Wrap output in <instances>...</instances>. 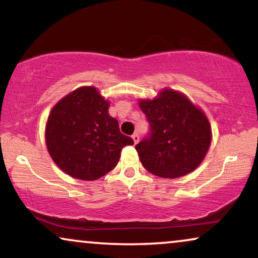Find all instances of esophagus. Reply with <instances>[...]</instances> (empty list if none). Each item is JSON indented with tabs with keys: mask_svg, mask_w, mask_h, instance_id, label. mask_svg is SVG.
Listing matches in <instances>:
<instances>
[{
	"mask_svg": "<svg viewBox=\"0 0 258 258\" xmlns=\"http://www.w3.org/2000/svg\"><path fill=\"white\" fill-rule=\"evenodd\" d=\"M132 139H133V141H134V144H138V143H139V134H138V133H134L133 136H132Z\"/></svg>",
	"mask_w": 258,
	"mask_h": 258,
	"instance_id": "34e87169",
	"label": "esophagus"
}]
</instances>
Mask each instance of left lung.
<instances>
[{
    "mask_svg": "<svg viewBox=\"0 0 258 258\" xmlns=\"http://www.w3.org/2000/svg\"><path fill=\"white\" fill-rule=\"evenodd\" d=\"M139 106L150 124V132L136 146L145 168L169 179L193 172L212 140L205 113L173 90H164L153 100H140Z\"/></svg>",
    "mask_w": 258,
    "mask_h": 258,
    "instance_id": "left-lung-1",
    "label": "left lung"
}]
</instances>
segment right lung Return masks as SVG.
Here are the masks:
<instances>
[{
  "label": "right lung",
  "instance_id": "obj_1",
  "mask_svg": "<svg viewBox=\"0 0 258 258\" xmlns=\"http://www.w3.org/2000/svg\"><path fill=\"white\" fill-rule=\"evenodd\" d=\"M96 88L84 86L58 101L48 118L46 147L52 160L72 177L92 181L117 166L122 147L133 145L108 114Z\"/></svg>",
  "mask_w": 258,
  "mask_h": 258
}]
</instances>
